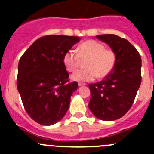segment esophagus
I'll return each mask as SVG.
<instances>
[{"mask_svg": "<svg viewBox=\"0 0 154 154\" xmlns=\"http://www.w3.org/2000/svg\"><path fill=\"white\" fill-rule=\"evenodd\" d=\"M78 85H79V87H81V86H84V85H85V83H79Z\"/></svg>", "mask_w": 154, "mask_h": 154, "instance_id": "1", "label": "esophagus"}]
</instances>
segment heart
<instances>
[{"label": "heart", "mask_w": 154, "mask_h": 154, "mask_svg": "<svg viewBox=\"0 0 154 154\" xmlns=\"http://www.w3.org/2000/svg\"><path fill=\"white\" fill-rule=\"evenodd\" d=\"M81 59H88L85 66L87 69L73 73L71 79L75 82H89L96 77L104 78L113 69L116 62L115 53L101 42L88 40L78 46L77 51L69 50L63 56V64L69 72L78 69Z\"/></svg>", "instance_id": "obj_1"}]
</instances>
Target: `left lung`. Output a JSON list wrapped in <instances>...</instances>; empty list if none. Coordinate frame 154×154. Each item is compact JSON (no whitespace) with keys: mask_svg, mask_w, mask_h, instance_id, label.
<instances>
[{"mask_svg":"<svg viewBox=\"0 0 154 154\" xmlns=\"http://www.w3.org/2000/svg\"><path fill=\"white\" fill-rule=\"evenodd\" d=\"M116 55L111 72L101 82L89 84V108L98 119L112 121L129 111L141 83V58L126 39L115 35H97Z\"/></svg>","mask_w":154,"mask_h":154,"instance_id":"8db88e82","label":"left lung"}]
</instances>
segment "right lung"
I'll list each match as a JSON object with an SVG mask.
<instances>
[{
  "label": "right lung",
  "mask_w": 154,
  "mask_h": 154,
  "mask_svg": "<svg viewBox=\"0 0 154 154\" xmlns=\"http://www.w3.org/2000/svg\"><path fill=\"white\" fill-rule=\"evenodd\" d=\"M79 41L75 36H44L35 41L19 61L17 90L27 113L39 124H55L69 109L78 83H66L69 75L63 56Z\"/></svg>",
  "instance_id": "add662e5"
}]
</instances>
